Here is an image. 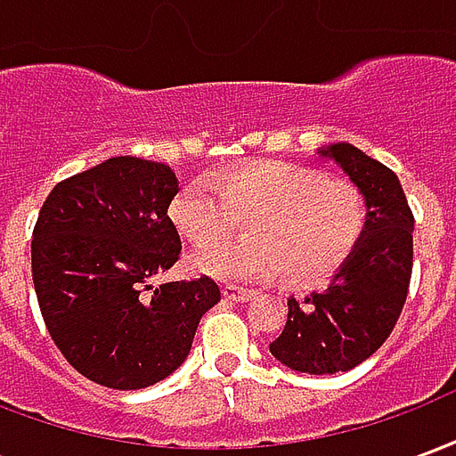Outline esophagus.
Instances as JSON below:
<instances>
[{
  "label": "esophagus",
  "mask_w": 456,
  "mask_h": 456,
  "mask_svg": "<svg viewBox=\"0 0 456 456\" xmlns=\"http://www.w3.org/2000/svg\"><path fill=\"white\" fill-rule=\"evenodd\" d=\"M222 296L227 297V300H234V303H247V300L254 297V290L241 286H224L222 288Z\"/></svg>",
  "instance_id": "1"
}]
</instances>
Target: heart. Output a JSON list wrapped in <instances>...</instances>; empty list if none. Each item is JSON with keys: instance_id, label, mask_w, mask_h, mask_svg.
Returning a JSON list of instances; mask_svg holds the SVG:
<instances>
[{"instance_id": "b5f03b06", "label": "heart", "mask_w": 456, "mask_h": 456, "mask_svg": "<svg viewBox=\"0 0 456 456\" xmlns=\"http://www.w3.org/2000/svg\"><path fill=\"white\" fill-rule=\"evenodd\" d=\"M170 222L195 247L224 239L244 219L247 239L192 256L198 273L251 281L283 271L296 283L327 278L362 241V190L307 166L254 160L212 180H192L170 202Z\"/></svg>"}]
</instances>
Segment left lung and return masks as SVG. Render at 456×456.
<instances>
[{"label": "left lung", "instance_id": "8db88e82", "mask_svg": "<svg viewBox=\"0 0 456 456\" xmlns=\"http://www.w3.org/2000/svg\"><path fill=\"white\" fill-rule=\"evenodd\" d=\"M362 190L369 209L362 241L325 290L288 300V322L271 354L300 373L349 371L398 322L412 271V212L391 168L346 141L317 149Z\"/></svg>", "mask_w": 456, "mask_h": 456}]
</instances>
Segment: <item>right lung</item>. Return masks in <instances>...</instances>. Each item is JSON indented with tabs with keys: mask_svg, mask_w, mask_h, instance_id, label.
I'll return each mask as SVG.
<instances>
[{
	"mask_svg": "<svg viewBox=\"0 0 456 456\" xmlns=\"http://www.w3.org/2000/svg\"><path fill=\"white\" fill-rule=\"evenodd\" d=\"M178 178L166 163L117 156L58 183L38 212L31 271L41 315L85 379L139 391L188 359L212 278L153 286L180 256L170 222Z\"/></svg>",
	"mask_w": 456,
	"mask_h": 456,
	"instance_id": "add662e5",
	"label": "right lung"
}]
</instances>
